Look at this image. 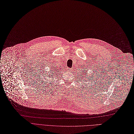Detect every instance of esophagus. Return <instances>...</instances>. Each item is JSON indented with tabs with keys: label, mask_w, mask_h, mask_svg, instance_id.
I'll list each match as a JSON object with an SVG mask.
<instances>
[{
	"label": "esophagus",
	"mask_w": 134,
	"mask_h": 134,
	"mask_svg": "<svg viewBox=\"0 0 134 134\" xmlns=\"http://www.w3.org/2000/svg\"><path fill=\"white\" fill-rule=\"evenodd\" d=\"M71 70L70 69V68H67V71H70Z\"/></svg>",
	"instance_id": "1"
}]
</instances>
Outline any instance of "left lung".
<instances>
[{
    "label": "left lung",
    "mask_w": 134,
    "mask_h": 134,
    "mask_svg": "<svg viewBox=\"0 0 134 134\" xmlns=\"http://www.w3.org/2000/svg\"><path fill=\"white\" fill-rule=\"evenodd\" d=\"M84 71H85V70H84ZM87 75H86V73H85V76H87ZM86 78H87V77H86Z\"/></svg>",
    "instance_id": "left-lung-1"
}]
</instances>
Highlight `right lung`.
<instances>
[{
    "instance_id": "obj_1",
    "label": "right lung",
    "mask_w": 134,
    "mask_h": 134,
    "mask_svg": "<svg viewBox=\"0 0 134 134\" xmlns=\"http://www.w3.org/2000/svg\"><path fill=\"white\" fill-rule=\"evenodd\" d=\"M57 70H58V69H57V68H54V70L52 69L53 72V73H55V71H57ZM51 71H52V70H51ZM52 76H53V75H52Z\"/></svg>"
}]
</instances>
